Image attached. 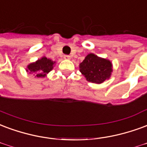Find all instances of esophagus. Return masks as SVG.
Masks as SVG:
<instances>
[{
	"instance_id": "1",
	"label": "esophagus",
	"mask_w": 147,
	"mask_h": 147,
	"mask_svg": "<svg viewBox=\"0 0 147 147\" xmlns=\"http://www.w3.org/2000/svg\"><path fill=\"white\" fill-rule=\"evenodd\" d=\"M64 58H65V60H70L71 57L69 55H65V56H64Z\"/></svg>"
}]
</instances>
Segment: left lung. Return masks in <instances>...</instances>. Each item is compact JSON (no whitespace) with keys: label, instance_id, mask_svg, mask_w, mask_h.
<instances>
[{"label":"left lung","instance_id":"obj_1","mask_svg":"<svg viewBox=\"0 0 147 147\" xmlns=\"http://www.w3.org/2000/svg\"><path fill=\"white\" fill-rule=\"evenodd\" d=\"M79 71L88 82L101 84L111 78L113 65L110 60L90 53L79 64Z\"/></svg>","mask_w":147,"mask_h":147}]
</instances>
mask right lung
Instances as JSON below:
<instances>
[{"label": "right lung", "instance_id": "obj_1", "mask_svg": "<svg viewBox=\"0 0 147 147\" xmlns=\"http://www.w3.org/2000/svg\"><path fill=\"white\" fill-rule=\"evenodd\" d=\"M55 64L56 61L43 56L35 62L30 63L27 65L26 71L29 74H33L35 78H44L54 68Z\"/></svg>", "mask_w": 147, "mask_h": 147}]
</instances>
